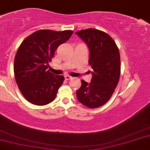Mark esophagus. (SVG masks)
Instances as JSON below:
<instances>
[{
	"label": "esophagus",
	"mask_w": 150,
	"mask_h": 150,
	"mask_svg": "<svg viewBox=\"0 0 150 150\" xmlns=\"http://www.w3.org/2000/svg\"><path fill=\"white\" fill-rule=\"evenodd\" d=\"M64 79H65L66 80H70V79H72V77H71V76H69V75H65V76H64Z\"/></svg>",
	"instance_id": "esophagus-1"
}]
</instances>
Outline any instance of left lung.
<instances>
[{"label": "left lung", "instance_id": "obj_1", "mask_svg": "<svg viewBox=\"0 0 150 150\" xmlns=\"http://www.w3.org/2000/svg\"><path fill=\"white\" fill-rule=\"evenodd\" d=\"M88 45L89 65L93 69L90 83L81 80L76 91L79 102L96 108L108 102L115 92L120 76V56L113 38L106 33L94 28L76 33Z\"/></svg>", "mask_w": 150, "mask_h": 150}]
</instances>
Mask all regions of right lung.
Segmentation results:
<instances>
[{
    "label": "right lung",
    "mask_w": 150,
    "mask_h": 150,
    "mask_svg": "<svg viewBox=\"0 0 150 150\" xmlns=\"http://www.w3.org/2000/svg\"><path fill=\"white\" fill-rule=\"evenodd\" d=\"M73 33L39 30L21 42L15 56L14 74L19 90L28 102L45 105L55 99L64 77L50 72L48 62Z\"/></svg>",
    "instance_id": "add662e5"
}]
</instances>
